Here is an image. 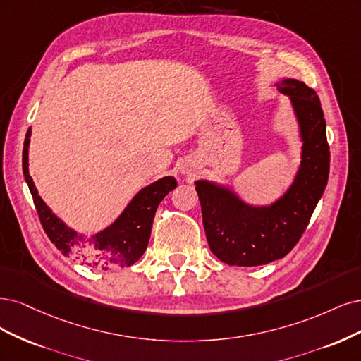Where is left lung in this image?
Wrapping results in <instances>:
<instances>
[{
	"mask_svg": "<svg viewBox=\"0 0 361 361\" xmlns=\"http://www.w3.org/2000/svg\"><path fill=\"white\" fill-rule=\"evenodd\" d=\"M276 87L293 103L303 141L300 168L283 196L255 207L225 185L195 181L208 246L228 265L255 267L283 258L303 235L327 185L330 149L315 90L297 79H282Z\"/></svg>",
	"mask_w": 361,
	"mask_h": 361,
	"instance_id": "left-lung-1",
	"label": "left lung"
}]
</instances>
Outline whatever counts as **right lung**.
<instances>
[{
    "instance_id": "1",
    "label": "right lung",
    "mask_w": 361,
    "mask_h": 361,
    "mask_svg": "<svg viewBox=\"0 0 361 361\" xmlns=\"http://www.w3.org/2000/svg\"><path fill=\"white\" fill-rule=\"evenodd\" d=\"M30 136L31 129L27 132L24 151H22V169L39 213L40 224L55 247L66 257L71 255L82 265L97 270H114L135 264L148 246L151 226L159 204L171 190L177 188V180L173 177H164L151 183L135 195L112 225L94 235L85 237L58 219L39 196L28 172Z\"/></svg>"
}]
</instances>
